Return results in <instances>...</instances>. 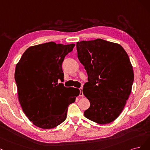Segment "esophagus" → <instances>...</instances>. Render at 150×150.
I'll return each mask as SVG.
<instances>
[{"label":"esophagus","instance_id":"obj_1","mask_svg":"<svg viewBox=\"0 0 150 150\" xmlns=\"http://www.w3.org/2000/svg\"><path fill=\"white\" fill-rule=\"evenodd\" d=\"M79 90H80V95H79V96H81V97H83V96H84V95L83 93V88L81 87V88H79Z\"/></svg>","mask_w":150,"mask_h":150}]
</instances>
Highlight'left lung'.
<instances>
[{
  "mask_svg": "<svg viewBox=\"0 0 150 150\" xmlns=\"http://www.w3.org/2000/svg\"><path fill=\"white\" fill-rule=\"evenodd\" d=\"M76 45L78 59L88 74L83 93L90 106L85 117L101 125L112 122L132 91L134 74L127 53L120 44L100 38Z\"/></svg>",
  "mask_w": 150,
  "mask_h": 150,
  "instance_id": "8db88e82",
  "label": "left lung"
}]
</instances>
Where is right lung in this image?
<instances>
[{
    "mask_svg": "<svg viewBox=\"0 0 150 150\" xmlns=\"http://www.w3.org/2000/svg\"><path fill=\"white\" fill-rule=\"evenodd\" d=\"M75 45L50 42L32 46L16 65L19 102L28 120L38 127L51 129L64 122L69 105L79 95V89L58 84V80H64V58Z\"/></svg>",
    "mask_w": 150,
    "mask_h": 150,
    "instance_id": "obj_1",
    "label": "right lung"
}]
</instances>
